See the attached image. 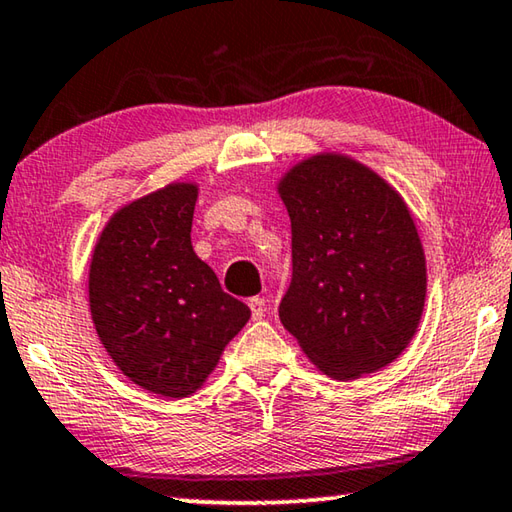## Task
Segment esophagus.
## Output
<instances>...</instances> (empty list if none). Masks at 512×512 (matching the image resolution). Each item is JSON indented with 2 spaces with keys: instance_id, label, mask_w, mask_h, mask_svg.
Instances as JSON below:
<instances>
[{
  "instance_id": "34e87169",
  "label": "esophagus",
  "mask_w": 512,
  "mask_h": 512,
  "mask_svg": "<svg viewBox=\"0 0 512 512\" xmlns=\"http://www.w3.org/2000/svg\"><path fill=\"white\" fill-rule=\"evenodd\" d=\"M248 307L250 311H253V318L259 320L264 314H266V300L264 298H250L248 300Z\"/></svg>"
}]
</instances>
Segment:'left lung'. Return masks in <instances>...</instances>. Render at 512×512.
I'll return each mask as SVG.
<instances>
[{
	"mask_svg": "<svg viewBox=\"0 0 512 512\" xmlns=\"http://www.w3.org/2000/svg\"><path fill=\"white\" fill-rule=\"evenodd\" d=\"M291 216L280 320L334 379L388 366L418 329L427 266L402 196L363 164L325 153L277 185Z\"/></svg>",
	"mask_w": 512,
	"mask_h": 512,
	"instance_id": "8db88e82",
	"label": "left lung"
}]
</instances>
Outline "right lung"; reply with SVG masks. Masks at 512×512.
Masks as SVG:
<instances>
[{"label":"right lung","instance_id":"1","mask_svg":"<svg viewBox=\"0 0 512 512\" xmlns=\"http://www.w3.org/2000/svg\"><path fill=\"white\" fill-rule=\"evenodd\" d=\"M198 187L173 183L112 216L90 262V311L124 375L162 397L203 386L250 309L192 248Z\"/></svg>","mask_w":512,"mask_h":512}]
</instances>
